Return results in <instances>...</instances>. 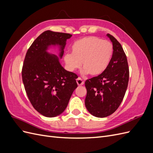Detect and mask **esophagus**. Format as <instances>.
<instances>
[{
	"label": "esophagus",
	"instance_id": "1",
	"mask_svg": "<svg viewBox=\"0 0 153 153\" xmlns=\"http://www.w3.org/2000/svg\"><path fill=\"white\" fill-rule=\"evenodd\" d=\"M76 83L78 85H82L84 84V81L81 78L78 77V78H76Z\"/></svg>",
	"mask_w": 153,
	"mask_h": 153
}]
</instances>
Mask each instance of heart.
<instances>
[{
	"label": "heart",
	"mask_w": 153,
	"mask_h": 153,
	"mask_svg": "<svg viewBox=\"0 0 153 153\" xmlns=\"http://www.w3.org/2000/svg\"><path fill=\"white\" fill-rule=\"evenodd\" d=\"M114 47L110 41L97 37H86L76 41L71 46V53L64 55L69 71H74L82 66V74L98 76L108 68L112 60Z\"/></svg>",
	"instance_id": "1"
}]
</instances>
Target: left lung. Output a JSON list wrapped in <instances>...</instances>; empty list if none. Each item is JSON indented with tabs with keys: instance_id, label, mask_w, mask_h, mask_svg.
<instances>
[{
	"instance_id": "8db88e82",
	"label": "left lung",
	"mask_w": 153,
	"mask_h": 153,
	"mask_svg": "<svg viewBox=\"0 0 153 153\" xmlns=\"http://www.w3.org/2000/svg\"><path fill=\"white\" fill-rule=\"evenodd\" d=\"M114 47L112 60L101 75L87 80L85 105L89 113L97 117L112 114L121 105L129 81V67L121 45L107 34Z\"/></svg>"
}]
</instances>
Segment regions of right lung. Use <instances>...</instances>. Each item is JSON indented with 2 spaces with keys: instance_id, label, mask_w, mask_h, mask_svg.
<instances>
[{
  "instance_id": "right-lung-1",
  "label": "right lung",
  "mask_w": 153,
  "mask_h": 153,
  "mask_svg": "<svg viewBox=\"0 0 153 153\" xmlns=\"http://www.w3.org/2000/svg\"><path fill=\"white\" fill-rule=\"evenodd\" d=\"M71 36L45 31L32 43L25 55L22 75L26 93L33 107L45 117L61 114L78 86L76 74L66 71L57 55L47 52L51 46H57L61 59L66 41Z\"/></svg>"
}]
</instances>
